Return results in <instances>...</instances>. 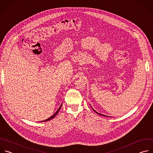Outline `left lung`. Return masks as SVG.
<instances>
[{
    "label": "left lung",
    "mask_w": 153,
    "mask_h": 153,
    "mask_svg": "<svg viewBox=\"0 0 153 153\" xmlns=\"http://www.w3.org/2000/svg\"><path fill=\"white\" fill-rule=\"evenodd\" d=\"M91 108H92V107H91ZM92 109H93V111H94V112H96L97 114H99V115H102V116H106V117H109V116H105V115H103V114H100V113H97V112L96 110H94V109H93V108H92Z\"/></svg>",
    "instance_id": "obj_1"
}]
</instances>
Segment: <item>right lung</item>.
Segmentation results:
<instances>
[{
  "mask_svg": "<svg viewBox=\"0 0 153 153\" xmlns=\"http://www.w3.org/2000/svg\"><path fill=\"white\" fill-rule=\"evenodd\" d=\"M62 103H61V105H60V106H59V108H58V110H57V111L53 115V116H51L50 117H49L48 119H46V120H43V121H41V122H46V121H48V120H51V119H53L57 114H58V113H59V110H60V108H61V106H62Z\"/></svg>",
  "mask_w": 153,
  "mask_h": 153,
  "instance_id": "add662e5",
  "label": "right lung"
}]
</instances>
